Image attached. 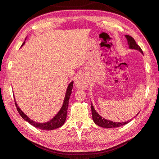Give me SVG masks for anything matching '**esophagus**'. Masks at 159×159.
<instances>
[{
    "instance_id": "1",
    "label": "esophagus",
    "mask_w": 159,
    "mask_h": 159,
    "mask_svg": "<svg viewBox=\"0 0 159 159\" xmlns=\"http://www.w3.org/2000/svg\"><path fill=\"white\" fill-rule=\"evenodd\" d=\"M75 85H76V87L78 88H85V83L84 80H83V78L81 76H79L78 77L76 81H75Z\"/></svg>"
}]
</instances>
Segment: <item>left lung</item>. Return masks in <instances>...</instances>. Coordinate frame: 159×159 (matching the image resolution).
<instances>
[{
    "label": "left lung",
    "instance_id": "left-lung-1",
    "mask_svg": "<svg viewBox=\"0 0 159 159\" xmlns=\"http://www.w3.org/2000/svg\"><path fill=\"white\" fill-rule=\"evenodd\" d=\"M126 39H127L128 45L129 48L131 49H135L137 51H139L141 53L143 54V52L141 49V48L138 46L136 42H135V39L133 38L132 37L128 35V34H126L125 35ZM91 110H92V120H93L94 122L97 125L101 126V127L103 128H106V129H110V128H115V127H119L121 126H124L128 124L131 120L127 121V122H113L112 121L109 120L104 119V118H102V117L98 114V112L96 111V110L94 109L93 105L91 103ZM137 114V115H138ZM136 115V116H137Z\"/></svg>",
    "mask_w": 159,
    "mask_h": 159
}]
</instances>
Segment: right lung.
<instances>
[{
	"instance_id": "right-lung-1",
	"label": "right lung",
	"mask_w": 159,
	"mask_h": 159,
	"mask_svg": "<svg viewBox=\"0 0 159 159\" xmlns=\"http://www.w3.org/2000/svg\"><path fill=\"white\" fill-rule=\"evenodd\" d=\"M25 43V42L23 43L21 47H23V46L24 45ZM73 83L74 81H71L68 85L67 91H66V93H65L64 102H63V104L61 108H60L59 112L55 115V117H53L51 120L48 121V122L39 123V122H34L33 120H32L30 118L28 117L27 115L19 108L18 105H17L15 99H14V102H15V105H16L17 111H18L19 113L22 117L23 119L25 120L26 122H28V123L30 124L31 125L34 126V127L36 128H38L39 129H42V130H47V131H50V130H53V129L60 127V126H62L63 125H64V123L65 122L66 118H67L69 100H70V95L71 94V90H72V88H73Z\"/></svg>"
}]
</instances>
